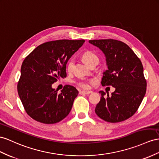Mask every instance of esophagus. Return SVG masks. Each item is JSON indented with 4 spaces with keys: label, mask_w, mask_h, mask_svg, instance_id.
Here are the masks:
<instances>
[{
    "label": "esophagus",
    "mask_w": 159,
    "mask_h": 159,
    "mask_svg": "<svg viewBox=\"0 0 159 159\" xmlns=\"http://www.w3.org/2000/svg\"><path fill=\"white\" fill-rule=\"evenodd\" d=\"M92 93V91H80V95H89V94H91Z\"/></svg>",
    "instance_id": "obj_1"
}]
</instances>
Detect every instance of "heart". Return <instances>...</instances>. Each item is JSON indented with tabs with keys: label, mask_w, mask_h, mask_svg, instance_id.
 Masks as SVG:
<instances>
[{
	"label": "heart",
	"mask_w": 159,
	"mask_h": 159,
	"mask_svg": "<svg viewBox=\"0 0 159 159\" xmlns=\"http://www.w3.org/2000/svg\"><path fill=\"white\" fill-rule=\"evenodd\" d=\"M82 58L84 62L86 63L88 66H89L90 65L93 63L95 62V61H99L98 57H97L94 53L87 51L85 52L82 56ZM75 65V60L73 59H70L68 61L67 64H66V70L68 72H71L73 67H74ZM95 82V79H90V80H80L76 82L77 85L81 88L84 89H88L90 87V84L94 83Z\"/></svg>",
	"instance_id": "b5f03b06"
}]
</instances>
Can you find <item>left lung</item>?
Returning a JSON list of instances; mask_svg holds the SVG:
<instances>
[{"instance_id": "8db88e82", "label": "left lung", "mask_w": 159, "mask_h": 159, "mask_svg": "<svg viewBox=\"0 0 159 159\" xmlns=\"http://www.w3.org/2000/svg\"><path fill=\"white\" fill-rule=\"evenodd\" d=\"M89 42L98 47L106 58L107 70L103 72L101 84L116 89L107 97H105V92L99 91L101 100L95 109L96 114L111 123L129 118L138 110L146 91V80L140 60L121 41L107 39Z\"/></svg>"}]
</instances>
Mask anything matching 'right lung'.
Instances as JSON below:
<instances>
[{
  "label": "right lung",
  "mask_w": 159,
  "mask_h": 159,
  "mask_svg": "<svg viewBox=\"0 0 159 159\" xmlns=\"http://www.w3.org/2000/svg\"><path fill=\"white\" fill-rule=\"evenodd\" d=\"M84 42H48L38 46L23 60L17 91L24 109L32 119L52 124L69 114L79 91L71 85H65L58 93L52 84L61 77H66L67 62Z\"/></svg>",
  "instance_id": "1"
}]
</instances>
